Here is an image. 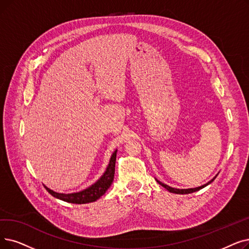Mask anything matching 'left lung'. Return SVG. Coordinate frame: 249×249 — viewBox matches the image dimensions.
Here are the masks:
<instances>
[{"mask_svg":"<svg viewBox=\"0 0 249 249\" xmlns=\"http://www.w3.org/2000/svg\"><path fill=\"white\" fill-rule=\"evenodd\" d=\"M218 176V174L215 175L211 181H209L208 183H205V184H203V185H201V186H198V187H196V188H187V189H179V188H174V187H171V186H169V185H167V184H164L163 182H160V181H159L157 178H156V180H157V182L159 183L160 185H161L163 186L164 188H166L168 191H170V192H172V193H177V194H188V193H192V192H196V191H198L199 189H202V188H204L205 186H208L209 184H211V183L215 179V177Z\"/></svg>","mask_w":249,"mask_h":249,"instance_id":"8db88e82","label":"left lung"}]
</instances>
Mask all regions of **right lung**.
Returning a JSON list of instances; mask_svg holds the SVG:
<instances>
[{
    "label": "right lung",
    "instance_id": "right-lung-1",
    "mask_svg": "<svg viewBox=\"0 0 249 249\" xmlns=\"http://www.w3.org/2000/svg\"><path fill=\"white\" fill-rule=\"evenodd\" d=\"M116 156H117V149L113 153L109 164H107V169L104 172V174L101 176V178L96 182H94L92 185L89 186L88 188H85L81 191L72 192V193H59L50 189L46 185L44 186L47 189V191L51 193L53 197L61 199L63 201L70 202V203H77V204L93 202L95 200H98L101 196H103L113 183L114 174H115Z\"/></svg>",
    "mask_w": 249,
    "mask_h": 249
}]
</instances>
